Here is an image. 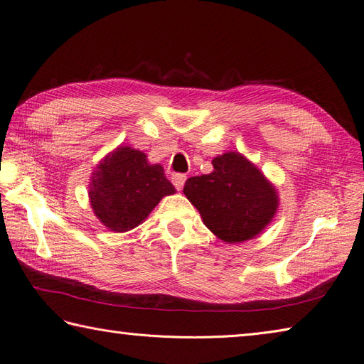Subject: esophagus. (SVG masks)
Wrapping results in <instances>:
<instances>
[{"instance_id":"esophagus-1","label":"esophagus","mask_w":364,"mask_h":364,"mask_svg":"<svg viewBox=\"0 0 364 364\" xmlns=\"http://www.w3.org/2000/svg\"><path fill=\"white\" fill-rule=\"evenodd\" d=\"M185 181H186V174L176 173V174L171 176V182H173V185L176 186V190H179V191L183 188Z\"/></svg>"}]
</instances>
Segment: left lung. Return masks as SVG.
Listing matches in <instances>:
<instances>
[{
    "label": "left lung",
    "mask_w": 364,
    "mask_h": 364,
    "mask_svg": "<svg viewBox=\"0 0 364 364\" xmlns=\"http://www.w3.org/2000/svg\"><path fill=\"white\" fill-rule=\"evenodd\" d=\"M213 167V173L185 182L186 199L200 213L205 226L225 243L255 238L277 214V188L238 151L214 158Z\"/></svg>",
    "instance_id": "left-lung-1"
}]
</instances>
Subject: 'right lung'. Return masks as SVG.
<instances>
[{
  "mask_svg": "<svg viewBox=\"0 0 364 364\" xmlns=\"http://www.w3.org/2000/svg\"><path fill=\"white\" fill-rule=\"evenodd\" d=\"M159 164L127 146L117 147L97 165L90 183V202L97 218L114 232L141 225L162 197L174 194Z\"/></svg>",
  "mask_w": 364,
  "mask_h": 364,
  "instance_id": "right-lung-1",
  "label": "right lung"
}]
</instances>
